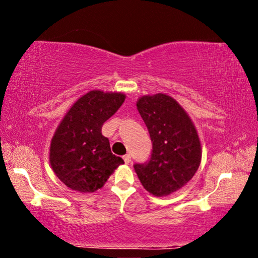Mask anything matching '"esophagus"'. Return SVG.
<instances>
[{
	"label": "esophagus",
	"instance_id": "esophagus-1",
	"mask_svg": "<svg viewBox=\"0 0 258 258\" xmlns=\"http://www.w3.org/2000/svg\"><path fill=\"white\" fill-rule=\"evenodd\" d=\"M123 159H124V161H125V164H130L131 163V156L130 155H125L124 157H123Z\"/></svg>",
	"mask_w": 258,
	"mask_h": 258
}]
</instances>
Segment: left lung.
Masks as SVG:
<instances>
[{"label":"left lung","instance_id":"left-lung-1","mask_svg":"<svg viewBox=\"0 0 258 258\" xmlns=\"http://www.w3.org/2000/svg\"><path fill=\"white\" fill-rule=\"evenodd\" d=\"M137 108L149 131L151 158L134 168L145 189L156 197L180 190L198 171L202 143L194 121L175 99L165 93L142 95Z\"/></svg>","mask_w":258,"mask_h":258}]
</instances>
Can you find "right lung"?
I'll return each mask as SVG.
<instances>
[{
  "mask_svg": "<svg viewBox=\"0 0 258 258\" xmlns=\"http://www.w3.org/2000/svg\"><path fill=\"white\" fill-rule=\"evenodd\" d=\"M121 92L92 90L75 101L56 127L50 145L51 168L72 190L92 194L119 165L101 128L125 101Z\"/></svg>",
  "mask_w": 258,
  "mask_h": 258,
  "instance_id": "obj_1",
  "label": "right lung"
}]
</instances>
